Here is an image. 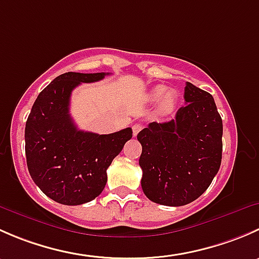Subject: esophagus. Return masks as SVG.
<instances>
[{
    "mask_svg": "<svg viewBox=\"0 0 259 259\" xmlns=\"http://www.w3.org/2000/svg\"><path fill=\"white\" fill-rule=\"evenodd\" d=\"M142 129H143V125L142 124H138V122H137V124L133 125V134H134V137H137V135L139 134V132Z\"/></svg>",
    "mask_w": 259,
    "mask_h": 259,
    "instance_id": "34e87169",
    "label": "esophagus"
}]
</instances>
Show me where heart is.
<instances>
[{"instance_id":"1","label":"heart","mask_w":259,"mask_h":259,"mask_svg":"<svg viewBox=\"0 0 259 259\" xmlns=\"http://www.w3.org/2000/svg\"><path fill=\"white\" fill-rule=\"evenodd\" d=\"M150 98L154 101L160 100L159 103V108L160 111L164 114L170 113L176 106V94L173 91H166L165 86H156L151 90Z\"/></svg>"}]
</instances>
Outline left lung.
Masks as SVG:
<instances>
[{
  "mask_svg": "<svg viewBox=\"0 0 259 259\" xmlns=\"http://www.w3.org/2000/svg\"><path fill=\"white\" fill-rule=\"evenodd\" d=\"M184 100L174 119L150 122L138 134L143 192L151 202L169 207L199 198L222 161L223 122L213 96L187 82Z\"/></svg>",
  "mask_w": 259,
  "mask_h": 259,
  "instance_id": "obj_1",
  "label": "left lung"
}]
</instances>
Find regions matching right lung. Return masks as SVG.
Listing matches in <instances>:
<instances>
[{
	"instance_id": "1",
	"label": "right lung",
	"mask_w": 259,
	"mask_h": 259,
	"mask_svg": "<svg viewBox=\"0 0 259 259\" xmlns=\"http://www.w3.org/2000/svg\"><path fill=\"white\" fill-rule=\"evenodd\" d=\"M105 72H65L33 103L25 127L27 168L35 184L55 202L80 205L95 199L108 182L106 169L132 139V127L113 134L77 129L70 115L71 93L81 82H95Z\"/></svg>"
}]
</instances>
